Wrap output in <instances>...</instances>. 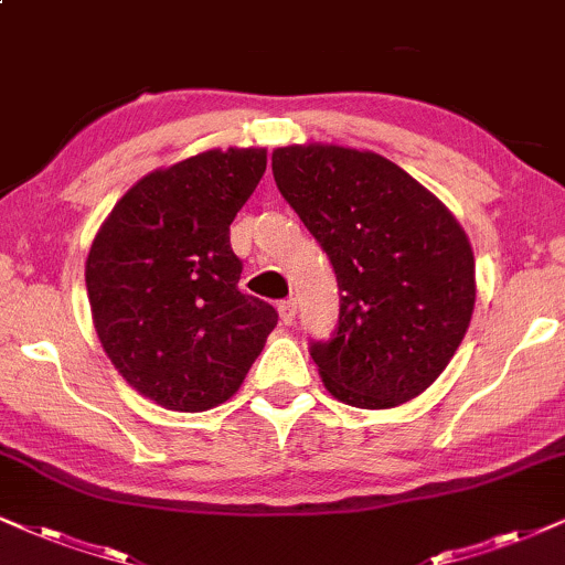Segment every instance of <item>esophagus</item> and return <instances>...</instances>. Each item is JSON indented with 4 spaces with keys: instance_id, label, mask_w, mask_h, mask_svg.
I'll return each mask as SVG.
<instances>
[{
    "instance_id": "obj_1",
    "label": "esophagus",
    "mask_w": 565,
    "mask_h": 565,
    "mask_svg": "<svg viewBox=\"0 0 565 565\" xmlns=\"http://www.w3.org/2000/svg\"><path fill=\"white\" fill-rule=\"evenodd\" d=\"M277 311H280L282 324H294V319H296V301H294V298H288V301H280V303H277Z\"/></svg>"
}]
</instances>
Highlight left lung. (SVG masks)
Listing matches in <instances>:
<instances>
[{
  "label": "left lung",
  "instance_id": "obj_1",
  "mask_svg": "<svg viewBox=\"0 0 565 565\" xmlns=\"http://www.w3.org/2000/svg\"><path fill=\"white\" fill-rule=\"evenodd\" d=\"M271 175L338 277L335 330L309 345L327 390L359 408L416 398L448 366L475 311V254L461 225L374 151L285 146Z\"/></svg>",
  "mask_w": 565,
  "mask_h": 565
}]
</instances>
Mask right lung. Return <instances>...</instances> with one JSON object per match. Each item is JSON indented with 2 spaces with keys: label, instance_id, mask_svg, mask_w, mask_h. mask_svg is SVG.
I'll use <instances>...</instances> for the list:
<instances>
[{
  "label": "right lung",
  "instance_id": "add662e5",
  "mask_svg": "<svg viewBox=\"0 0 565 565\" xmlns=\"http://www.w3.org/2000/svg\"><path fill=\"white\" fill-rule=\"evenodd\" d=\"M264 170V149L204 151L138 180L96 233L86 262L96 335L159 406L225 403L275 330V306L241 294L230 248V222Z\"/></svg>",
  "mask_w": 565,
  "mask_h": 565
}]
</instances>
